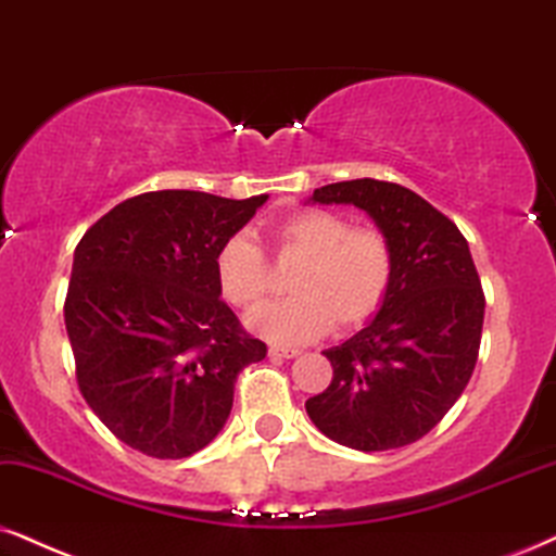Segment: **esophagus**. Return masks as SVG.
Here are the masks:
<instances>
[{"mask_svg": "<svg viewBox=\"0 0 556 556\" xmlns=\"http://www.w3.org/2000/svg\"><path fill=\"white\" fill-rule=\"evenodd\" d=\"M300 351L298 349H285V346H269L271 359H294Z\"/></svg>", "mask_w": 556, "mask_h": 556, "instance_id": "obj_1", "label": "esophagus"}]
</instances>
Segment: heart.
I'll use <instances>...</instances> for the list:
<instances>
[{"label": "heart", "instance_id": "b5f03b06", "mask_svg": "<svg viewBox=\"0 0 556 556\" xmlns=\"http://www.w3.org/2000/svg\"><path fill=\"white\" fill-rule=\"evenodd\" d=\"M274 254L300 262L290 277L294 298L266 305L249 328L269 341L305 343L333 326L354 330L375 318L395 282V251L377 228H354L333 210L287 213L266 230ZM215 282L226 302L254 311L271 292V271L254 236L233 233L215 251Z\"/></svg>", "mask_w": 556, "mask_h": 556}]
</instances>
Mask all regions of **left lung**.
Returning <instances> with one entry per match:
<instances>
[{"label": "left lung", "mask_w": 556, "mask_h": 556, "mask_svg": "<svg viewBox=\"0 0 556 556\" xmlns=\"http://www.w3.org/2000/svg\"><path fill=\"white\" fill-rule=\"evenodd\" d=\"M311 200L364 210L390 238L395 282L371 323L323 351L333 379L307 400V416L356 452L413 444L459 400L480 354L484 294L467 238L392 181H336Z\"/></svg>", "instance_id": "obj_1"}]
</instances>
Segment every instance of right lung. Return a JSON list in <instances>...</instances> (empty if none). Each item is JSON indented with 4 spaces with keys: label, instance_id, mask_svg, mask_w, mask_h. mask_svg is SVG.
Wrapping results in <instances>:
<instances>
[{
    "label": "right lung",
    "instance_id": "obj_1",
    "mask_svg": "<svg viewBox=\"0 0 556 556\" xmlns=\"http://www.w3.org/2000/svg\"><path fill=\"white\" fill-rule=\"evenodd\" d=\"M266 200L146 192L76 245L63 305L76 382L123 444L181 459L226 426L236 379L264 359L266 343L220 300L213 262Z\"/></svg>",
    "mask_w": 556,
    "mask_h": 556
}]
</instances>
